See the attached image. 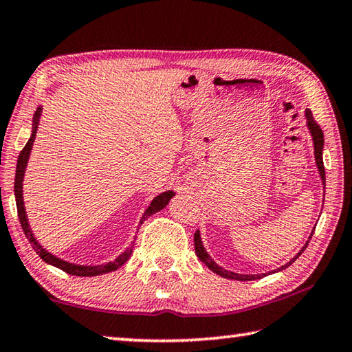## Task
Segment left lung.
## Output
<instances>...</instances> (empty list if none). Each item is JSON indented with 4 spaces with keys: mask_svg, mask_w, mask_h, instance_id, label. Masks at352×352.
<instances>
[{
    "mask_svg": "<svg viewBox=\"0 0 352 352\" xmlns=\"http://www.w3.org/2000/svg\"><path fill=\"white\" fill-rule=\"evenodd\" d=\"M305 116H306V126L309 129V132H311L312 136V141H314V153H315V164H317V169H318V174L321 178V184H323V189H326V175H324V164H323V146H324V136L323 132H321V129L317 122L314 121V116H312V111L306 109L305 111ZM314 234V231L309 236V239L306 241L305 245L298 252L294 258H292L287 264H284L279 267V269L272 270L269 273H262V275H243V273H236V272H231V270H226L223 267H220L216 261H214L210 253L206 252V248L204 247V242H201V236H200V231L197 230V233L194 234V245H195V254L199 256V259L204 262V264L210 269L211 272L217 273L219 276L222 278H228V279H236V281H253V279H261L262 276H267V275H272V273H276V272H281L284 269H287L290 264H294V262L298 259V256H300L302 252H305L309 241H311V237Z\"/></svg>",
    "mask_w": 352,
    "mask_h": 352,
    "instance_id": "8db88e82",
    "label": "left lung"
}]
</instances>
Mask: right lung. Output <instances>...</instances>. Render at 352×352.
Here are the masks:
<instances>
[{
	"label": "right lung",
	"mask_w": 352,
	"mask_h": 352,
	"mask_svg": "<svg viewBox=\"0 0 352 352\" xmlns=\"http://www.w3.org/2000/svg\"><path fill=\"white\" fill-rule=\"evenodd\" d=\"M41 113H43V105H38L37 110H35V113H34V116H32L31 138L28 140L25 148H23L21 153H20L19 162H16L14 190H15V201H16V210H19V219H20L21 228H23V231H25L28 241L31 242V245L35 250V253H37L40 258L46 262V264L54 265V267H57V269L67 272L68 275L98 276V275H104V273H109V272H115L130 258V254H132V252H133V245H135L136 237L132 241V243H130V247L124 250V252L119 254L115 261L105 262V264H98V265H85V264H74V262L65 261L62 258H58V256L52 254L51 252H47V250L43 245H41V243L37 241V237H35L34 233H32V228H31V225H29V219H28V214H26L25 200H23V180H25V172H26V168H28L29 157H31V151H32V146H34V141H35V135H37V130H38ZM174 195H175L174 190H164V192L157 195V197H155L151 201V205L147 206V210L144 211V214H142V217L140 220V226L142 225V222H144V220L148 216H152V214L164 210V208L169 205V201H170L172 197H174Z\"/></svg>",
	"instance_id": "add662e5"
}]
</instances>
